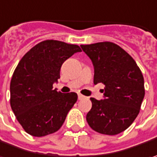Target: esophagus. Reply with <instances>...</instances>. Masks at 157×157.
<instances>
[{"mask_svg": "<svg viewBox=\"0 0 157 157\" xmlns=\"http://www.w3.org/2000/svg\"><path fill=\"white\" fill-rule=\"evenodd\" d=\"M85 98V97L84 96H82V95H81V94H78V99L79 100H82V99Z\"/></svg>", "mask_w": 157, "mask_h": 157, "instance_id": "34e87169", "label": "esophagus"}]
</instances>
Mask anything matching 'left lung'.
Listing matches in <instances>:
<instances>
[{"mask_svg": "<svg viewBox=\"0 0 157 157\" xmlns=\"http://www.w3.org/2000/svg\"><path fill=\"white\" fill-rule=\"evenodd\" d=\"M94 66V84L105 85L104 99L91 98L87 113L89 126L96 132L115 135L125 131L140 113L144 98V79L133 59L112 42L82 44Z\"/></svg>", "mask_w": 157, "mask_h": 157, "instance_id": "1", "label": "left lung"}]
</instances>
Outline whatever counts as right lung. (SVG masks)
<instances>
[{
    "instance_id": "add662e5",
    "label": "right lung",
    "mask_w": 157,
    "mask_h": 157,
    "mask_svg": "<svg viewBox=\"0 0 157 157\" xmlns=\"http://www.w3.org/2000/svg\"><path fill=\"white\" fill-rule=\"evenodd\" d=\"M79 45L44 40L21 59L10 82V106L24 131L35 137L57 132L77 101V94L52 90L66 59Z\"/></svg>"
}]
</instances>
